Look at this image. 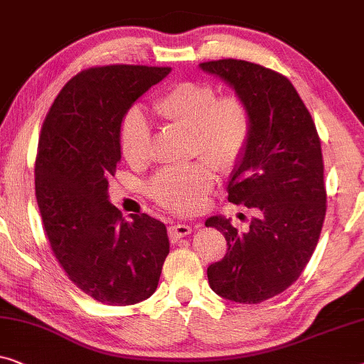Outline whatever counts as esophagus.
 <instances>
[{
  "mask_svg": "<svg viewBox=\"0 0 364 364\" xmlns=\"http://www.w3.org/2000/svg\"><path fill=\"white\" fill-rule=\"evenodd\" d=\"M193 231V228L189 226V224H173L170 226V237L173 240L184 237V235H188L189 232Z\"/></svg>",
  "mask_w": 364,
  "mask_h": 364,
  "instance_id": "obj_1",
  "label": "esophagus"
}]
</instances>
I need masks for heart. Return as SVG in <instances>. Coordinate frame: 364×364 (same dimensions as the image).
<instances>
[{"label": "heart", "instance_id": "heart-1", "mask_svg": "<svg viewBox=\"0 0 364 364\" xmlns=\"http://www.w3.org/2000/svg\"><path fill=\"white\" fill-rule=\"evenodd\" d=\"M153 112L163 124L188 132L189 155L206 158L221 171L237 165L247 148L252 129L247 102L237 94L218 97L216 87L209 82H178L156 97ZM150 143L148 120L135 109L127 112L120 124L125 160L132 165L145 163ZM208 161L163 168L148 184V193L171 211H193L216 181V170Z\"/></svg>", "mask_w": 364, "mask_h": 364}]
</instances>
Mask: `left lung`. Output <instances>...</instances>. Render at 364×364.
Returning <instances> with one entry per match:
<instances>
[{
	"mask_svg": "<svg viewBox=\"0 0 364 364\" xmlns=\"http://www.w3.org/2000/svg\"><path fill=\"white\" fill-rule=\"evenodd\" d=\"M247 102L252 129L234 166L228 199L254 208L247 231L211 216L228 252L208 267L209 287L239 304L272 299L300 277L318 242L326 213L321 143L310 112L291 82L237 59L199 64Z\"/></svg>",
	"mask_w": 364,
	"mask_h": 364,
	"instance_id": "8db88e82",
	"label": "left lung"
}]
</instances>
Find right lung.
I'll return each mask as SVG.
<instances>
[{
  "label": "right lung",
  "mask_w": 364,
  "mask_h": 364,
  "mask_svg": "<svg viewBox=\"0 0 364 364\" xmlns=\"http://www.w3.org/2000/svg\"><path fill=\"white\" fill-rule=\"evenodd\" d=\"M170 68L82 70L55 97L36 158V199L49 244L68 277L105 305H133L156 290L170 239L148 214L125 221L109 201L122 158L120 124Z\"/></svg>",
  "instance_id": "add662e5"
}]
</instances>
